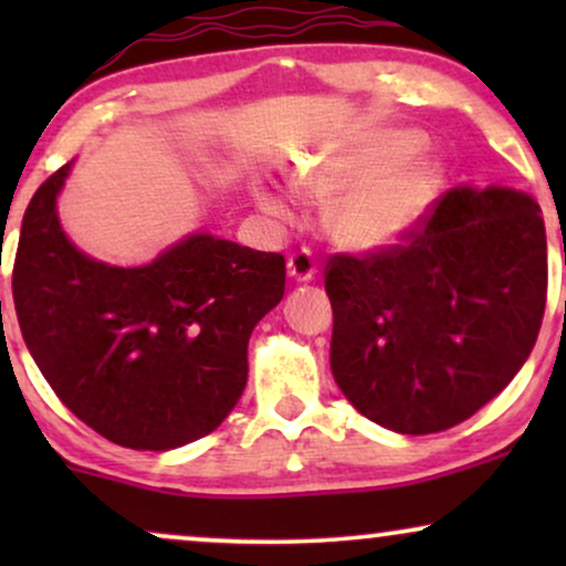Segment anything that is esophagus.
<instances>
[{
    "label": "esophagus",
    "instance_id": "esophagus-1",
    "mask_svg": "<svg viewBox=\"0 0 566 566\" xmlns=\"http://www.w3.org/2000/svg\"><path fill=\"white\" fill-rule=\"evenodd\" d=\"M287 274L295 279V282H308V279L316 276V261L311 255V250H297L292 252L287 261Z\"/></svg>",
    "mask_w": 566,
    "mask_h": 566
}]
</instances>
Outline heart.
Masks as SVG:
<instances>
[{"label":"heart","instance_id":"obj_1","mask_svg":"<svg viewBox=\"0 0 566 566\" xmlns=\"http://www.w3.org/2000/svg\"><path fill=\"white\" fill-rule=\"evenodd\" d=\"M420 138L412 133H380L335 159L303 165L295 186L305 197L337 199L329 212V229L337 242L354 250H382L409 237L437 205L444 172L433 159H407ZM395 170L391 171L390 167ZM261 205L274 216L287 218V201L261 191Z\"/></svg>","mask_w":566,"mask_h":566}]
</instances>
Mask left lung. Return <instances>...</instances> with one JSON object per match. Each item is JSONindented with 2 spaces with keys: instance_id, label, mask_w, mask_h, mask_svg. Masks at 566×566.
Wrapping results in <instances>:
<instances>
[{
  "instance_id": "8db88e82",
  "label": "left lung",
  "mask_w": 566,
  "mask_h": 566,
  "mask_svg": "<svg viewBox=\"0 0 566 566\" xmlns=\"http://www.w3.org/2000/svg\"><path fill=\"white\" fill-rule=\"evenodd\" d=\"M329 365L365 418L439 433L492 401L527 361L548 295L537 201L452 188L409 237L324 265Z\"/></svg>"
}]
</instances>
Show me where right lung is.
Wrapping results in <instances>:
<instances>
[{
	"label": "right lung",
	"instance_id": "add662e5",
	"mask_svg": "<svg viewBox=\"0 0 566 566\" xmlns=\"http://www.w3.org/2000/svg\"><path fill=\"white\" fill-rule=\"evenodd\" d=\"M69 165L25 207L12 301L57 399L103 439L175 450L212 433L247 386V343L284 295L279 252L193 233L140 269L90 261L55 216Z\"/></svg>",
	"mask_w": 566,
	"mask_h": 566
}]
</instances>
